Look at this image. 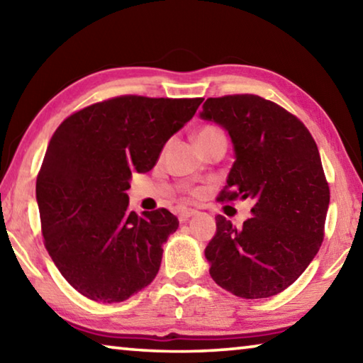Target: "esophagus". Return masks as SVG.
I'll list each match as a JSON object with an SVG mask.
<instances>
[{
  "mask_svg": "<svg viewBox=\"0 0 363 363\" xmlns=\"http://www.w3.org/2000/svg\"><path fill=\"white\" fill-rule=\"evenodd\" d=\"M199 213L196 210H194V208H186V210H182V211H179V220H187L189 218H192V216H195V214Z\"/></svg>",
  "mask_w": 363,
  "mask_h": 363,
  "instance_id": "obj_1",
  "label": "esophagus"
}]
</instances>
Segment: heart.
I'll return each mask as SVG.
<instances>
[{"label": "heart", "mask_w": 363, "mask_h": 363, "mask_svg": "<svg viewBox=\"0 0 363 363\" xmlns=\"http://www.w3.org/2000/svg\"><path fill=\"white\" fill-rule=\"evenodd\" d=\"M218 133H223L220 130H218L216 126H205V128H201V130L196 133V140H200V139H205V138H210V136H214V134H218Z\"/></svg>", "instance_id": "1"}]
</instances>
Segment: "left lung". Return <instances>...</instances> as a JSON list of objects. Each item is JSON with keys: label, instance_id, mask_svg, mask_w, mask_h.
I'll list each match as a JSON object with an SVG mask.
<instances>
[{"label": "left lung", "instance_id": "8db88e82", "mask_svg": "<svg viewBox=\"0 0 363 363\" xmlns=\"http://www.w3.org/2000/svg\"><path fill=\"white\" fill-rule=\"evenodd\" d=\"M201 118L225 128L235 163L218 201L253 199L242 229L216 218L205 250L213 280L238 298L275 296L296 281L325 235L330 187L298 116L255 94L208 97Z\"/></svg>", "mask_w": 363, "mask_h": 363}]
</instances>
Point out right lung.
I'll use <instances>...</instances> for the list:
<instances>
[{"instance_id":"right-lung-1","label":"right lung","mask_w":363,"mask_h":363,"mask_svg":"<svg viewBox=\"0 0 363 363\" xmlns=\"http://www.w3.org/2000/svg\"><path fill=\"white\" fill-rule=\"evenodd\" d=\"M203 102L118 96L60 123L36 177L45 247L64 279L97 303H121L158 274L179 220L167 208L128 210L133 173L150 171Z\"/></svg>"}]
</instances>
